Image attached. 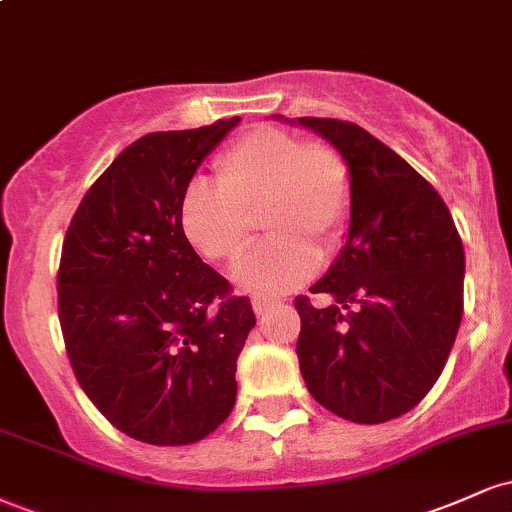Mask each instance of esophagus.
I'll use <instances>...</instances> for the list:
<instances>
[{"label": "esophagus", "instance_id": "obj_1", "mask_svg": "<svg viewBox=\"0 0 512 512\" xmlns=\"http://www.w3.org/2000/svg\"><path fill=\"white\" fill-rule=\"evenodd\" d=\"M274 305H276V301H269V298H252V310H255V315L269 313Z\"/></svg>", "mask_w": 512, "mask_h": 512}]
</instances>
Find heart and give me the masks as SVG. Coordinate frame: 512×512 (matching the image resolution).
Wrapping results in <instances>:
<instances>
[{"label":"heart","mask_w":512,"mask_h":512,"mask_svg":"<svg viewBox=\"0 0 512 512\" xmlns=\"http://www.w3.org/2000/svg\"><path fill=\"white\" fill-rule=\"evenodd\" d=\"M219 187L192 182L180 204L185 238L209 262H236L255 219L269 240L236 267L238 289L276 296L320 267L317 245L337 240L351 207L349 166L327 144H305L279 127H257L216 161Z\"/></svg>","instance_id":"heart-1"}]
</instances>
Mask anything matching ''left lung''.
<instances>
[{"mask_svg":"<svg viewBox=\"0 0 512 512\" xmlns=\"http://www.w3.org/2000/svg\"><path fill=\"white\" fill-rule=\"evenodd\" d=\"M286 122L327 139L351 175L344 245L310 286L332 303L313 308L305 296L296 298L305 387L346 421L385 424L428 395L455 344L460 233L438 192L363 127L330 117Z\"/></svg>","mask_w":512,"mask_h":512,"instance_id":"1","label":"left lung"}]
</instances>
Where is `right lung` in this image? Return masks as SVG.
Instances as JSON below:
<instances>
[{
	"label": "right lung",
	"mask_w": 512,
	"mask_h": 512,
	"mask_svg": "<svg viewBox=\"0 0 512 512\" xmlns=\"http://www.w3.org/2000/svg\"><path fill=\"white\" fill-rule=\"evenodd\" d=\"M238 122L137 139L93 182L64 236L57 298L74 375L142 443H197L236 404L255 313L185 238L180 204Z\"/></svg>",
	"instance_id": "right-lung-1"
}]
</instances>
